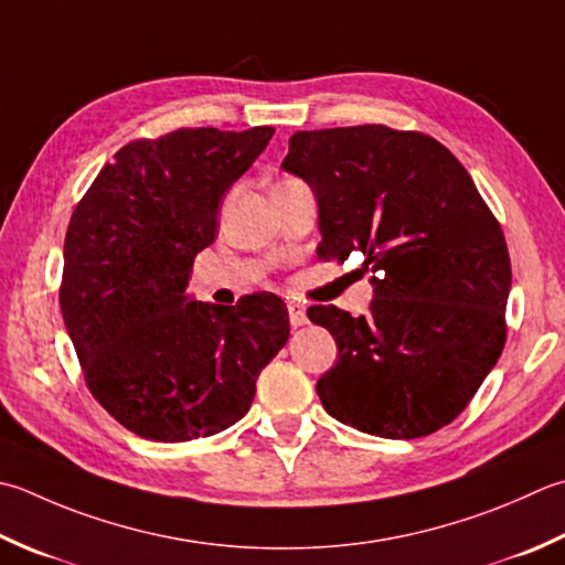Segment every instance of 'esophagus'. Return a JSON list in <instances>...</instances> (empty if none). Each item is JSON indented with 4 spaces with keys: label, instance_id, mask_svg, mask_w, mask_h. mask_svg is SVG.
Masks as SVG:
<instances>
[{
    "label": "esophagus",
    "instance_id": "esophagus-1",
    "mask_svg": "<svg viewBox=\"0 0 565 565\" xmlns=\"http://www.w3.org/2000/svg\"><path fill=\"white\" fill-rule=\"evenodd\" d=\"M289 320L294 328H301L308 323V316H306V306L298 303V301H289Z\"/></svg>",
    "mask_w": 565,
    "mask_h": 565
}]
</instances>
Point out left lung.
I'll return each mask as SVG.
<instances>
[{
  "label": "left lung",
  "mask_w": 565,
  "mask_h": 565,
  "mask_svg": "<svg viewBox=\"0 0 565 565\" xmlns=\"http://www.w3.org/2000/svg\"><path fill=\"white\" fill-rule=\"evenodd\" d=\"M281 169L316 195L320 257L364 254L370 316L313 306L335 367L326 412L380 438L450 424L504 348L510 252L470 173L418 131L382 125L296 131Z\"/></svg>",
  "instance_id": "1"
}]
</instances>
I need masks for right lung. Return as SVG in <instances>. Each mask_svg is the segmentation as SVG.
<instances>
[{
	"label": "right lung",
	"mask_w": 565,
	"mask_h": 565,
	"mask_svg": "<svg viewBox=\"0 0 565 565\" xmlns=\"http://www.w3.org/2000/svg\"><path fill=\"white\" fill-rule=\"evenodd\" d=\"M271 135L201 127L131 141L75 207L63 252L65 330L93 396L131 434L183 444L237 424L259 372L289 340L274 294L237 306L188 294L227 188Z\"/></svg>",
	"instance_id": "add662e5"
}]
</instances>
